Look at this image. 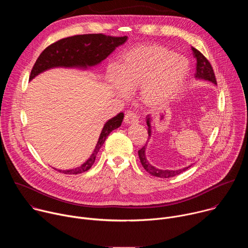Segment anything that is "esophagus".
<instances>
[{"label":"esophagus","instance_id":"obj_1","mask_svg":"<svg viewBox=\"0 0 248 248\" xmlns=\"http://www.w3.org/2000/svg\"><path fill=\"white\" fill-rule=\"evenodd\" d=\"M124 123L126 124H135L138 123V117L132 112H127L124 117Z\"/></svg>","mask_w":248,"mask_h":248}]
</instances>
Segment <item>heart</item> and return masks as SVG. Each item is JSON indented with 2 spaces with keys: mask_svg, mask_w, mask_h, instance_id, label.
Masks as SVG:
<instances>
[{
  "mask_svg": "<svg viewBox=\"0 0 248 248\" xmlns=\"http://www.w3.org/2000/svg\"><path fill=\"white\" fill-rule=\"evenodd\" d=\"M189 74L188 61L157 44H139L125 51L118 69H108V82L119 95L141 87V99L149 107L172 100L183 89Z\"/></svg>",
  "mask_w": 248,
  "mask_h": 248,
  "instance_id": "heart-1",
  "label": "heart"
}]
</instances>
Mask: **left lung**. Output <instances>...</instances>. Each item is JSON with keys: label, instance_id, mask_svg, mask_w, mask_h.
<instances>
[{"label": "left lung", "instance_id": "left-lung-1", "mask_svg": "<svg viewBox=\"0 0 248 248\" xmlns=\"http://www.w3.org/2000/svg\"><path fill=\"white\" fill-rule=\"evenodd\" d=\"M192 53H193V57L196 60V73H195V78L198 80H206V81H210L213 84H217L216 81V78L214 75V70L212 68L210 62H208V60L195 48H191ZM147 125H148V134L151 137L152 135V119L150 118V115L147 116ZM146 149H147V143L141 148L140 150H138V156L140 159L141 164H142L143 168L145 169L146 171H148L150 174L154 175V176H158V178H171V176H174L176 174H180L181 172L186 170L189 167L192 166V164L188 167H185L183 169H179V170H162V169H158L155 166H153L151 163H149V161L146 158Z\"/></svg>", "mask_w": 248, "mask_h": 248}]
</instances>
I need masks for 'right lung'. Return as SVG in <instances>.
Here are the masks:
<instances>
[{
  "label": "right lung",
  "instance_id": "1",
  "mask_svg": "<svg viewBox=\"0 0 248 248\" xmlns=\"http://www.w3.org/2000/svg\"><path fill=\"white\" fill-rule=\"evenodd\" d=\"M127 40V36L112 37L104 34H84L75 35L57 41L47 47L35 62L29 80L31 81L38 75L48 69L56 67L88 69L100 64L106 58L111 55L117 47L123 45ZM124 113H119L105 123L99 135L97 144L91 156L79 167L70 170H59L66 174H78L88 170L95 162L96 156L107 139L109 134L122 125Z\"/></svg>",
  "mask_w": 248,
  "mask_h": 248
}]
</instances>
